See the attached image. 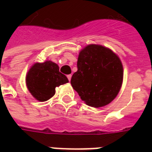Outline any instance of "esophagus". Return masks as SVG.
I'll use <instances>...</instances> for the list:
<instances>
[{
  "label": "esophagus",
  "mask_w": 152,
  "mask_h": 152,
  "mask_svg": "<svg viewBox=\"0 0 152 152\" xmlns=\"http://www.w3.org/2000/svg\"><path fill=\"white\" fill-rule=\"evenodd\" d=\"M67 79H68V80H71V78H72V75H71V74H70V75H67Z\"/></svg>",
  "instance_id": "34e87169"
}]
</instances>
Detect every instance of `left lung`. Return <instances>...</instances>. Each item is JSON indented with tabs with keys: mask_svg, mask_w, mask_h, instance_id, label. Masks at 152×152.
<instances>
[{
	"mask_svg": "<svg viewBox=\"0 0 152 152\" xmlns=\"http://www.w3.org/2000/svg\"><path fill=\"white\" fill-rule=\"evenodd\" d=\"M122 82V63L110 49L89 45L80 52L77 72L71 84L87 105L102 107L109 104L117 96Z\"/></svg>",
	"mask_w": 152,
	"mask_h": 152,
	"instance_id": "8db88e82",
	"label": "left lung"
}]
</instances>
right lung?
<instances>
[{
    "label": "right lung",
    "mask_w": 152,
    "mask_h": 152,
    "mask_svg": "<svg viewBox=\"0 0 152 152\" xmlns=\"http://www.w3.org/2000/svg\"><path fill=\"white\" fill-rule=\"evenodd\" d=\"M67 82L68 79L60 72L58 66L50 60L35 63L26 76L29 92L40 102L52 98L55 94V88Z\"/></svg>",
    "instance_id": "1"
}]
</instances>
